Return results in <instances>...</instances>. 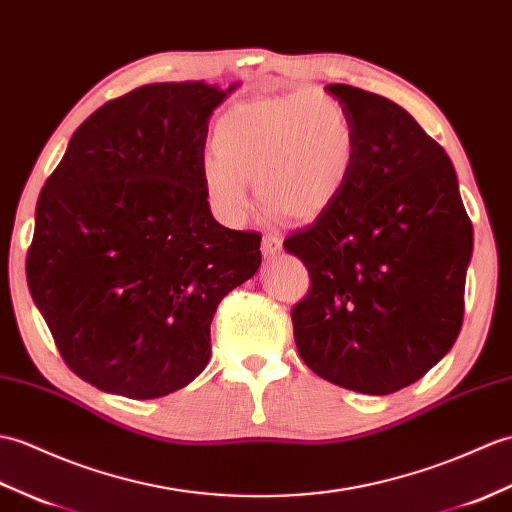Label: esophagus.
Masks as SVG:
<instances>
[{
  "instance_id": "1",
  "label": "esophagus",
  "mask_w": 512,
  "mask_h": 512,
  "mask_svg": "<svg viewBox=\"0 0 512 512\" xmlns=\"http://www.w3.org/2000/svg\"><path fill=\"white\" fill-rule=\"evenodd\" d=\"M283 251V242L279 235H266L264 242H261V253H264V257H277L279 253Z\"/></svg>"
}]
</instances>
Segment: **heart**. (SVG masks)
Returning <instances> with one entry per match:
<instances>
[{"mask_svg":"<svg viewBox=\"0 0 512 512\" xmlns=\"http://www.w3.org/2000/svg\"><path fill=\"white\" fill-rule=\"evenodd\" d=\"M355 133L344 106L325 91L242 102L224 113L200 178L213 211L237 227L251 213L248 183L270 211L316 220L344 192Z\"/></svg>","mask_w":512,"mask_h":512,"instance_id":"obj_1","label":"heart"}]
</instances>
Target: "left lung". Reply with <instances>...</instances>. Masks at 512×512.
I'll return each mask as SVG.
<instances>
[{
	"label": "left lung",
	"mask_w": 512,
	"mask_h": 512,
	"mask_svg": "<svg viewBox=\"0 0 512 512\" xmlns=\"http://www.w3.org/2000/svg\"><path fill=\"white\" fill-rule=\"evenodd\" d=\"M325 91L353 124L355 163L334 207L283 242L312 279L294 340L327 382L390 395L454 347L473 227L447 152L406 109L351 85Z\"/></svg>",
	"instance_id": "8db88e82"
}]
</instances>
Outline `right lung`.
<instances>
[{
	"instance_id": "add662e5",
	"label": "right lung",
	"mask_w": 512,
	"mask_h": 512,
	"mask_svg": "<svg viewBox=\"0 0 512 512\" xmlns=\"http://www.w3.org/2000/svg\"><path fill=\"white\" fill-rule=\"evenodd\" d=\"M240 87L154 82L71 135L34 213V305L63 360L111 395L157 399L211 358L220 301L261 266V235L213 218L200 163L213 111Z\"/></svg>"
}]
</instances>
